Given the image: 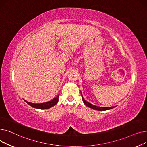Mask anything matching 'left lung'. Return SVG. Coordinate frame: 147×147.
<instances>
[{
	"mask_svg": "<svg viewBox=\"0 0 147 147\" xmlns=\"http://www.w3.org/2000/svg\"><path fill=\"white\" fill-rule=\"evenodd\" d=\"M81 96H82V101H83L84 104H85L86 106H88V107H90V108H91V109H92L97 110H100V111H105V110L111 109H113V108L115 107V106H113V107H99V106H97L93 105L91 104V103L87 102L86 100H85L84 98H83V96H82V94L81 92Z\"/></svg>",
	"mask_w": 147,
	"mask_h": 147,
	"instance_id": "8db88e82",
	"label": "left lung"
}]
</instances>
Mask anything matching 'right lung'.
<instances>
[{
	"label": "right lung",
	"mask_w": 147,
	"mask_h": 147,
	"mask_svg": "<svg viewBox=\"0 0 147 147\" xmlns=\"http://www.w3.org/2000/svg\"><path fill=\"white\" fill-rule=\"evenodd\" d=\"M59 94L56 97H55L53 100L46 102H43V103H32V102H28L26 100H24V101L27 102L28 105H29L30 106H31L34 108L38 109H47L55 106L57 104L59 101Z\"/></svg>",
	"instance_id": "obj_1"
}]
</instances>
